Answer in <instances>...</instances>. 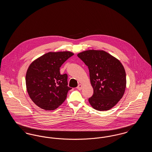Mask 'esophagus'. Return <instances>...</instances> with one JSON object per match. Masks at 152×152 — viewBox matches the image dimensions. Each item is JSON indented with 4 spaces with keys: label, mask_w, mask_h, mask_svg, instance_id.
Segmentation results:
<instances>
[{
    "label": "esophagus",
    "mask_w": 152,
    "mask_h": 152,
    "mask_svg": "<svg viewBox=\"0 0 152 152\" xmlns=\"http://www.w3.org/2000/svg\"><path fill=\"white\" fill-rule=\"evenodd\" d=\"M82 87H83V86H82V85H81V84H79L78 86H77V89H78V90H79V91H80V90H81V89H82Z\"/></svg>",
    "instance_id": "esophagus-1"
}]
</instances>
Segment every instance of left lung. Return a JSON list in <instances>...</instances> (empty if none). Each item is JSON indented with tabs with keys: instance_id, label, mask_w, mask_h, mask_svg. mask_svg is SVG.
Returning a JSON list of instances; mask_svg holds the SVG:
<instances>
[{
	"instance_id": "1",
	"label": "left lung",
	"mask_w": 152,
	"mask_h": 152,
	"mask_svg": "<svg viewBox=\"0 0 152 152\" xmlns=\"http://www.w3.org/2000/svg\"><path fill=\"white\" fill-rule=\"evenodd\" d=\"M88 66L94 94L88 101L97 110H108L123 97L126 80L121 62L102 50H88L77 54Z\"/></svg>"
}]
</instances>
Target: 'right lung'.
I'll use <instances>...</instances> for the list:
<instances>
[{"label": "right lung", "mask_w": 152, "mask_h": 152, "mask_svg": "<svg viewBox=\"0 0 152 152\" xmlns=\"http://www.w3.org/2000/svg\"><path fill=\"white\" fill-rule=\"evenodd\" d=\"M74 53L69 51L48 52L29 66L26 76L27 91L32 101L46 110H55L65 101L68 91V76L60 68Z\"/></svg>", "instance_id": "1"}]
</instances>
